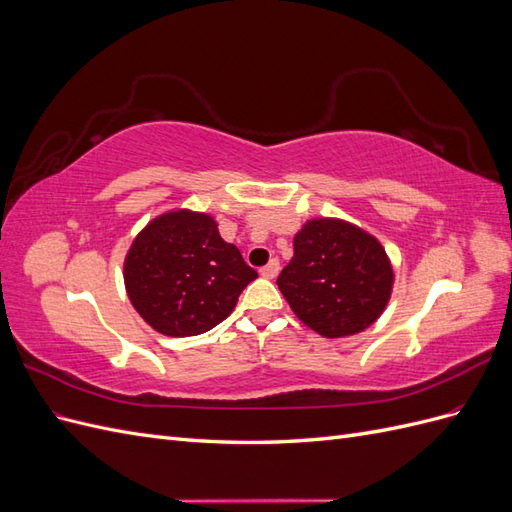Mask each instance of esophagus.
<instances>
[{
    "instance_id": "esophagus-1",
    "label": "esophagus",
    "mask_w": 512,
    "mask_h": 512,
    "mask_svg": "<svg viewBox=\"0 0 512 512\" xmlns=\"http://www.w3.org/2000/svg\"><path fill=\"white\" fill-rule=\"evenodd\" d=\"M277 273H280V260L273 258L267 267L260 269V275L267 277V280H273V277H277Z\"/></svg>"
}]
</instances>
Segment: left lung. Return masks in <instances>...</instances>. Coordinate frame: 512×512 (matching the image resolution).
Here are the masks:
<instances>
[{
    "label": "left lung",
    "instance_id": "1",
    "mask_svg": "<svg viewBox=\"0 0 512 512\" xmlns=\"http://www.w3.org/2000/svg\"><path fill=\"white\" fill-rule=\"evenodd\" d=\"M292 312L324 337L374 324L391 299L393 269L378 239L342 220H312L277 277Z\"/></svg>",
    "mask_w": 512,
    "mask_h": 512
}]
</instances>
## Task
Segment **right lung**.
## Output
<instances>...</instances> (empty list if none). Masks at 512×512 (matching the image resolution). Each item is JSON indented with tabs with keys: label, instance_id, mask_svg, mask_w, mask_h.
Returning a JSON list of instances; mask_svg holds the SVG:
<instances>
[{
	"label": "right lung",
	"instance_id": "obj_1",
	"mask_svg": "<svg viewBox=\"0 0 512 512\" xmlns=\"http://www.w3.org/2000/svg\"><path fill=\"white\" fill-rule=\"evenodd\" d=\"M258 273L205 213L170 211L147 224L123 265L128 297L162 335L192 337L220 324Z\"/></svg>",
	"mask_w": 512,
	"mask_h": 512
}]
</instances>
